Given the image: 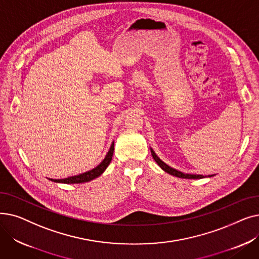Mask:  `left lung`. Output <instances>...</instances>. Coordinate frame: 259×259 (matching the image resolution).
Listing matches in <instances>:
<instances>
[{"mask_svg": "<svg viewBox=\"0 0 259 259\" xmlns=\"http://www.w3.org/2000/svg\"><path fill=\"white\" fill-rule=\"evenodd\" d=\"M150 150H151V154H152L154 160L157 162V165H158L162 170H164L165 172H167V173H169V174H171V175H173V176H176V178H180V179H188V180H199V179L206 178V176L200 175V174H188V173H183V172H181V171H179V170H176V169H174V168H171L170 166H168V165L166 164V162L162 161V160L155 154V152L153 151L152 148H150ZM208 176H209V178H211V176H213V175H208Z\"/></svg>", "mask_w": 259, "mask_h": 259, "instance_id": "8db88e82", "label": "left lung"}]
</instances>
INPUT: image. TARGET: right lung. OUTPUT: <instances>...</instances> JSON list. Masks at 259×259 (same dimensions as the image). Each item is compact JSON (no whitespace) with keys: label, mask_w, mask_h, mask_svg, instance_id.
I'll use <instances>...</instances> for the list:
<instances>
[{"label":"right lung","mask_w":259,"mask_h":259,"mask_svg":"<svg viewBox=\"0 0 259 259\" xmlns=\"http://www.w3.org/2000/svg\"><path fill=\"white\" fill-rule=\"evenodd\" d=\"M113 151H114V142L111 144V147H110V149H109V151L106 154L103 161L101 162L100 165H98L97 167L93 168L92 170H89L85 173H81V174H78V175L70 176V178L63 179V180H52V179H49V180L51 182H54V183H62V184H81V183L90 182L94 179L99 178L100 175H102L104 173V171L107 169L109 164L111 162Z\"/></svg>","instance_id":"obj_1"}]
</instances>
